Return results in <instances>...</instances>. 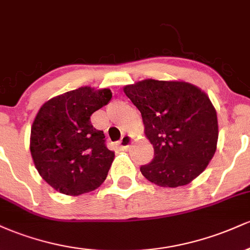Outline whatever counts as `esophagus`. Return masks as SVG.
Segmentation results:
<instances>
[{"mask_svg":"<svg viewBox=\"0 0 250 250\" xmlns=\"http://www.w3.org/2000/svg\"><path fill=\"white\" fill-rule=\"evenodd\" d=\"M130 143H131V137L129 135H123L119 142H117V146H119L120 149L122 150H127L130 147Z\"/></svg>","mask_w":250,"mask_h":250,"instance_id":"1","label":"esophagus"}]
</instances>
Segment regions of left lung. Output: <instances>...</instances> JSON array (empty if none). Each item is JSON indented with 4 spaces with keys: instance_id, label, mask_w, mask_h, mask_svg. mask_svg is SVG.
Here are the masks:
<instances>
[{
    "instance_id": "8db88e82",
    "label": "left lung",
    "mask_w": 250,
    "mask_h": 250,
    "mask_svg": "<svg viewBox=\"0 0 250 250\" xmlns=\"http://www.w3.org/2000/svg\"><path fill=\"white\" fill-rule=\"evenodd\" d=\"M123 91L142 115L154 159L140 170L161 187L188 185L205 170L216 150L215 108L201 89L187 82L145 80Z\"/></svg>"
}]
</instances>
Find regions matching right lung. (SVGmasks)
I'll return each mask as SVG.
<instances>
[{
  "label": "right lung",
  "mask_w": 250,
  "mask_h": 250,
  "mask_svg": "<svg viewBox=\"0 0 250 250\" xmlns=\"http://www.w3.org/2000/svg\"><path fill=\"white\" fill-rule=\"evenodd\" d=\"M110 89L82 87L40 108L30 134V151L42 179L60 193L77 196L102 185L114 161L105 136L90 122L108 104Z\"/></svg>",
  "instance_id": "right-lung-1"
}]
</instances>
